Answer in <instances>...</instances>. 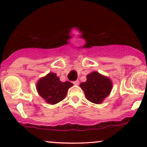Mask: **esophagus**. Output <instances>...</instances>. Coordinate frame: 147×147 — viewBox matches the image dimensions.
Instances as JSON below:
<instances>
[{
  "label": "esophagus",
  "mask_w": 147,
  "mask_h": 147,
  "mask_svg": "<svg viewBox=\"0 0 147 147\" xmlns=\"http://www.w3.org/2000/svg\"><path fill=\"white\" fill-rule=\"evenodd\" d=\"M73 84L76 86H78L79 84V80H76V81H75V82H73Z\"/></svg>",
  "instance_id": "esophagus-1"
}]
</instances>
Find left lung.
<instances>
[{"label": "left lung", "instance_id": "left-lung-1", "mask_svg": "<svg viewBox=\"0 0 147 147\" xmlns=\"http://www.w3.org/2000/svg\"><path fill=\"white\" fill-rule=\"evenodd\" d=\"M79 86L84 90L86 98L94 104H100L110 95L113 83L110 78L98 72H92L86 76V81Z\"/></svg>", "mask_w": 147, "mask_h": 147}]
</instances>
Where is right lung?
I'll return each mask as SVG.
<instances>
[{
	"label": "right lung",
	"instance_id": "add662e5",
	"mask_svg": "<svg viewBox=\"0 0 147 147\" xmlns=\"http://www.w3.org/2000/svg\"><path fill=\"white\" fill-rule=\"evenodd\" d=\"M72 86L70 82H61L56 74L50 72L38 79L36 88L38 95L45 102L54 105L65 98L68 89Z\"/></svg>",
	"mask_w": 147,
	"mask_h": 147
}]
</instances>
